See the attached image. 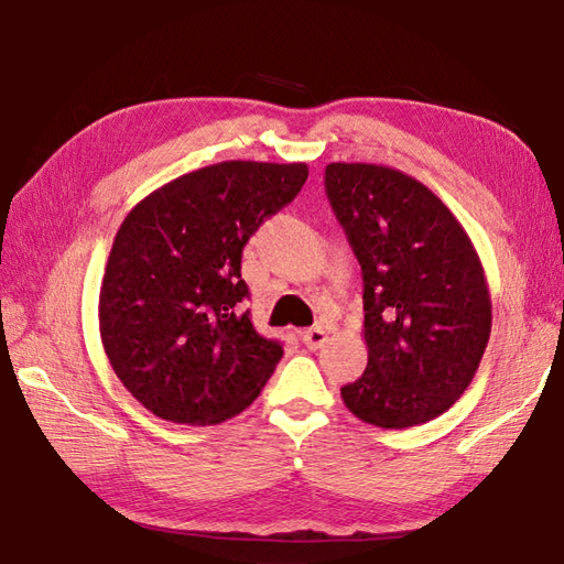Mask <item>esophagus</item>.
<instances>
[{
    "instance_id": "1",
    "label": "esophagus",
    "mask_w": 564,
    "mask_h": 564,
    "mask_svg": "<svg viewBox=\"0 0 564 564\" xmlns=\"http://www.w3.org/2000/svg\"><path fill=\"white\" fill-rule=\"evenodd\" d=\"M324 341H326V332L322 329V326H314V329L303 332V344H305L310 350L322 348Z\"/></svg>"
}]
</instances>
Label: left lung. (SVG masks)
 Returning a JSON list of instances; mask_svg holds the SVG:
<instances>
[{
	"mask_svg": "<svg viewBox=\"0 0 564 564\" xmlns=\"http://www.w3.org/2000/svg\"><path fill=\"white\" fill-rule=\"evenodd\" d=\"M324 187L362 269L368 368L346 409L384 430L452 409L486 352L492 303L474 242L440 196L401 170L329 163Z\"/></svg>",
	"mask_w": 564,
	"mask_h": 564,
	"instance_id": "left-lung-1",
	"label": "left lung"
}]
</instances>
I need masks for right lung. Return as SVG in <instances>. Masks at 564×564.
I'll return each mask as SVG.
<instances>
[{"label": "right lung", "instance_id": "obj_1", "mask_svg": "<svg viewBox=\"0 0 564 564\" xmlns=\"http://www.w3.org/2000/svg\"><path fill=\"white\" fill-rule=\"evenodd\" d=\"M305 163L226 161L182 175L122 220L100 285V338L115 375L170 423L242 413L283 358L242 300L247 240L291 204Z\"/></svg>", "mask_w": 564, "mask_h": 564}]
</instances>
